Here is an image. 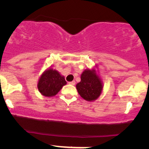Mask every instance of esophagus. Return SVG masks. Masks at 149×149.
<instances>
[{
	"mask_svg": "<svg viewBox=\"0 0 149 149\" xmlns=\"http://www.w3.org/2000/svg\"><path fill=\"white\" fill-rule=\"evenodd\" d=\"M68 84H70V85L74 86V85H75V84H76V82H75V81H70V82H69Z\"/></svg>",
	"mask_w": 149,
	"mask_h": 149,
	"instance_id": "34e87169",
	"label": "esophagus"
}]
</instances>
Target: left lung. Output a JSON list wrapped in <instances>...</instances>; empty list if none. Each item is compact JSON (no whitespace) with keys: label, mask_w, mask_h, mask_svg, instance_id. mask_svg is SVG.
Here are the masks:
<instances>
[{"label":"left lung","mask_w":149,"mask_h":149,"mask_svg":"<svg viewBox=\"0 0 149 149\" xmlns=\"http://www.w3.org/2000/svg\"><path fill=\"white\" fill-rule=\"evenodd\" d=\"M96 68L97 65L93 68L84 70L81 75V81L76 86L81 97L88 102L95 101L102 93V79L97 73Z\"/></svg>","instance_id":"8db88e82"}]
</instances>
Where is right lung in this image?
Segmentation results:
<instances>
[{"instance_id":"add662e5","label":"right lung","mask_w":149,"mask_h":149,"mask_svg":"<svg viewBox=\"0 0 149 149\" xmlns=\"http://www.w3.org/2000/svg\"><path fill=\"white\" fill-rule=\"evenodd\" d=\"M66 84L63 76L55 69L49 68L40 75L37 88L42 95L51 97L56 95Z\"/></svg>"}]
</instances>
